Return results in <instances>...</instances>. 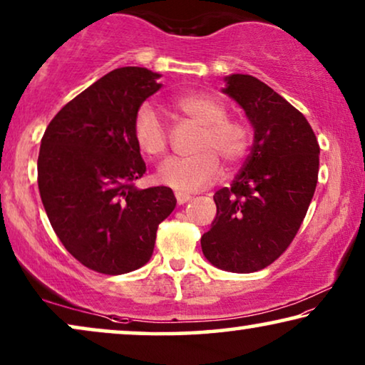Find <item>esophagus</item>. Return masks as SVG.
Listing matches in <instances>:
<instances>
[{"label":"esophagus","mask_w":365,"mask_h":365,"mask_svg":"<svg viewBox=\"0 0 365 365\" xmlns=\"http://www.w3.org/2000/svg\"><path fill=\"white\" fill-rule=\"evenodd\" d=\"M189 199H191V196H189V194H186V192H176L178 204H186Z\"/></svg>","instance_id":"esophagus-1"}]
</instances>
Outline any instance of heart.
Wrapping results in <instances>:
<instances>
[{
  "label": "heart",
  "instance_id": "b5f03b06",
  "mask_svg": "<svg viewBox=\"0 0 365 365\" xmlns=\"http://www.w3.org/2000/svg\"><path fill=\"white\" fill-rule=\"evenodd\" d=\"M173 108L184 118L199 124V133L187 158H173L161 164L158 179L178 191H197L212 184L221 174V161L236 166L251 148V129L241 119L229 118L221 99L206 93L176 96ZM133 136L138 148L148 156H163L169 144L168 128L151 104L144 103L133 119Z\"/></svg>",
  "mask_w": 365,
  "mask_h": 365
}]
</instances>
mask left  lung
Returning <instances> with one entry per match:
<instances>
[{
	"mask_svg": "<svg viewBox=\"0 0 365 365\" xmlns=\"http://www.w3.org/2000/svg\"><path fill=\"white\" fill-rule=\"evenodd\" d=\"M222 89L241 104L254 143L231 187L214 194L217 214L201 237L212 266L249 274L289 247L306 217L319 173V143L311 124L267 84L231 74Z\"/></svg>",
	"mask_w": 365,
	"mask_h": 365,
	"instance_id": "1",
	"label": "left lung"
}]
</instances>
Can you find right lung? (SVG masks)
<instances>
[{"label": "right lung", "mask_w": 365, "mask_h": 365, "mask_svg": "<svg viewBox=\"0 0 365 365\" xmlns=\"http://www.w3.org/2000/svg\"><path fill=\"white\" fill-rule=\"evenodd\" d=\"M158 73L118 68L61 108L43 134L38 187L71 256L118 276L153 256L158 226L176 207L173 189H138L146 173L133 136L136 109L161 88Z\"/></svg>", "instance_id": "add662e5"}]
</instances>
